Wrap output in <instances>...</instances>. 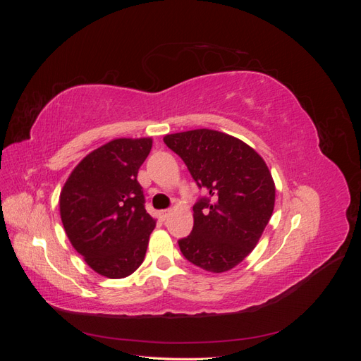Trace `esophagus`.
Here are the masks:
<instances>
[{
	"instance_id": "1",
	"label": "esophagus",
	"mask_w": 361,
	"mask_h": 361,
	"mask_svg": "<svg viewBox=\"0 0 361 361\" xmlns=\"http://www.w3.org/2000/svg\"><path fill=\"white\" fill-rule=\"evenodd\" d=\"M169 215H170V211H169V209H162V211H159V218H161L162 221H164V220H167Z\"/></svg>"
}]
</instances>
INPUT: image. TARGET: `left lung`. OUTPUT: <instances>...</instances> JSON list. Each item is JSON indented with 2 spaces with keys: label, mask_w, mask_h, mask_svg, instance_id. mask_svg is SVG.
Listing matches in <instances>:
<instances>
[{
  "label": "left lung",
  "mask_w": 361,
  "mask_h": 361,
  "mask_svg": "<svg viewBox=\"0 0 361 361\" xmlns=\"http://www.w3.org/2000/svg\"><path fill=\"white\" fill-rule=\"evenodd\" d=\"M207 197L192 206V232L179 239L185 259L209 272L235 268L253 251L274 211L276 185L244 141L214 129L164 137Z\"/></svg>",
  "instance_id": "left-lung-1"
}]
</instances>
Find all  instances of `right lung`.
<instances>
[{
  "instance_id": "right-lung-1",
  "label": "right lung",
  "mask_w": 361,
  "mask_h": 361,
  "mask_svg": "<svg viewBox=\"0 0 361 361\" xmlns=\"http://www.w3.org/2000/svg\"><path fill=\"white\" fill-rule=\"evenodd\" d=\"M152 138H116L90 152L60 192L61 223L93 271L123 279L143 264L155 220L137 180Z\"/></svg>"
}]
</instances>
